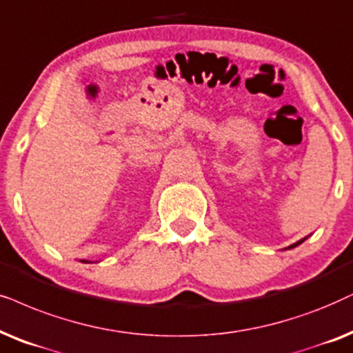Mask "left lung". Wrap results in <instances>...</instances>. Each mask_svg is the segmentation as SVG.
I'll use <instances>...</instances> for the list:
<instances>
[{"label": "left lung", "mask_w": 353, "mask_h": 353, "mask_svg": "<svg viewBox=\"0 0 353 353\" xmlns=\"http://www.w3.org/2000/svg\"><path fill=\"white\" fill-rule=\"evenodd\" d=\"M301 241H305V238H303V240L296 241V243H294V245H292V246H288V248H295V246H296V245H300V243H301Z\"/></svg>", "instance_id": "obj_1"}]
</instances>
